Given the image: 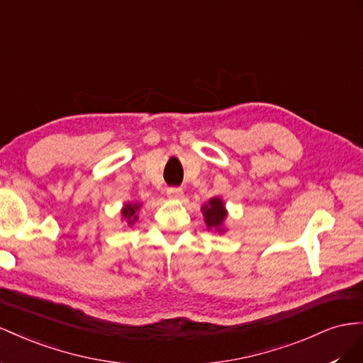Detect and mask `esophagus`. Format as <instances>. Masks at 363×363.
Instances as JSON below:
<instances>
[{
    "instance_id": "1",
    "label": "esophagus",
    "mask_w": 363,
    "mask_h": 363,
    "mask_svg": "<svg viewBox=\"0 0 363 363\" xmlns=\"http://www.w3.org/2000/svg\"><path fill=\"white\" fill-rule=\"evenodd\" d=\"M167 196L172 201H179L184 198V191H182V189H169Z\"/></svg>"
}]
</instances>
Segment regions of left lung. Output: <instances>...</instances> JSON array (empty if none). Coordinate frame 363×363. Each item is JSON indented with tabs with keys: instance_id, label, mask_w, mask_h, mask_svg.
<instances>
[{
	"instance_id": "8db88e82",
	"label": "left lung",
	"mask_w": 363,
	"mask_h": 363,
	"mask_svg": "<svg viewBox=\"0 0 363 363\" xmlns=\"http://www.w3.org/2000/svg\"><path fill=\"white\" fill-rule=\"evenodd\" d=\"M201 211L203 216L206 230L217 234L226 233L225 222L228 217V210L220 196H214V198H211L208 202L203 203Z\"/></svg>"
}]
</instances>
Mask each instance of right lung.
Here are the masks:
<instances>
[{
    "mask_svg": "<svg viewBox=\"0 0 363 363\" xmlns=\"http://www.w3.org/2000/svg\"><path fill=\"white\" fill-rule=\"evenodd\" d=\"M143 206V203L140 202H126L123 205L121 208V222H124V226H133L138 220V211Z\"/></svg>",
    "mask_w": 363,
    "mask_h": 363,
    "instance_id": "1",
    "label": "right lung"
}]
</instances>
